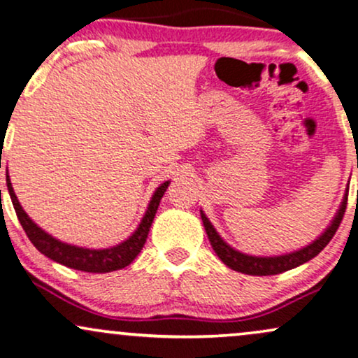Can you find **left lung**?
<instances>
[{"mask_svg":"<svg viewBox=\"0 0 358 358\" xmlns=\"http://www.w3.org/2000/svg\"><path fill=\"white\" fill-rule=\"evenodd\" d=\"M358 166V165H357ZM347 196H348V190L343 196L342 205H340L337 215L331 220V223L327 227V230L322 234L313 243L307 245V247L296 250V252L292 253H285V255H278V257H253V255H247V253L238 252V250L231 248L227 242H223V238L218 235V231L215 230L212 223H210L208 218L203 212H200L201 215V222H203V227L206 230V235H208L210 243L217 253L218 258L225 264L227 266H230L231 270L240 273H247V275H258V277H264V275H277V273H283L287 270L295 268V266L305 264V262L312 260L313 257H317L318 253L324 250L331 238H334L335 231L338 230L340 223H342L343 215H345V208H347Z\"/></svg>","mask_w":358,"mask_h":358,"instance_id":"left-lung-1","label":"left lung"}]
</instances>
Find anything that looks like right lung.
I'll use <instances>...</instances> for the list:
<instances>
[{
    "mask_svg": "<svg viewBox=\"0 0 358 358\" xmlns=\"http://www.w3.org/2000/svg\"><path fill=\"white\" fill-rule=\"evenodd\" d=\"M6 185H8V192H10L13 206H15L16 217H18L23 230L27 231L29 242L38 248V252H41L43 255L51 258V260L58 262V264L68 266V268L81 270V272H90V273H108V272H115V270H122L124 266H128L133 260H135L138 253L141 252V248H143V245L146 242V236H148L150 227H152L153 223L155 213H157L162 196L165 195L170 182L162 183L160 187L157 188V192L153 193L143 220L140 222V225H138L135 231H133L130 238H127L124 242L115 245V247L111 248H101V250L75 247V245L59 242V240H56L55 236L46 234L45 230H41V228L28 217L27 212L23 210V206L20 205L18 198H16L15 192H13L8 171H6Z\"/></svg>",
    "mask_w": 358,
    "mask_h": 358,
    "instance_id": "right-lung-1",
    "label": "right lung"
}]
</instances>
